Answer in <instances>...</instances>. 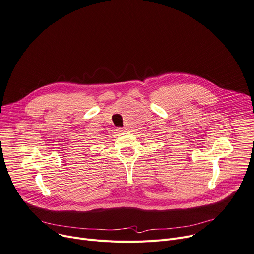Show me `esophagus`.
Segmentation results:
<instances>
[{
    "instance_id": "34e87169",
    "label": "esophagus",
    "mask_w": 254,
    "mask_h": 254,
    "mask_svg": "<svg viewBox=\"0 0 254 254\" xmlns=\"http://www.w3.org/2000/svg\"><path fill=\"white\" fill-rule=\"evenodd\" d=\"M117 131H118V132H124V131H125V128L119 127V128H117Z\"/></svg>"
}]
</instances>
